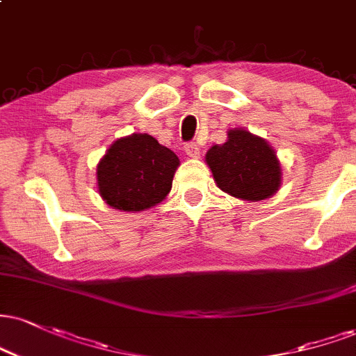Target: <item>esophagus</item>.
I'll return each instance as SVG.
<instances>
[{
    "instance_id": "34e87169",
    "label": "esophagus",
    "mask_w": 356,
    "mask_h": 356,
    "mask_svg": "<svg viewBox=\"0 0 356 356\" xmlns=\"http://www.w3.org/2000/svg\"><path fill=\"white\" fill-rule=\"evenodd\" d=\"M184 151H186V154L191 157V159H197V157L200 156V149L195 143H189L184 145Z\"/></svg>"
}]
</instances>
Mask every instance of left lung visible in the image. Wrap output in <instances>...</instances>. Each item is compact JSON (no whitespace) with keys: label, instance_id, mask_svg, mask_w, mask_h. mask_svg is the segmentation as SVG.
<instances>
[{"label":"left lung","instance_id":"left-lung-1","mask_svg":"<svg viewBox=\"0 0 356 356\" xmlns=\"http://www.w3.org/2000/svg\"><path fill=\"white\" fill-rule=\"evenodd\" d=\"M227 137V143L212 145L205 154L219 189L252 202L275 194L282 169L267 140L245 129H230Z\"/></svg>","mask_w":356,"mask_h":356}]
</instances>
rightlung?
Returning <instances> with one entry per match:
<instances>
[{
	"label": "right lung",
	"mask_w": 356,
	"mask_h": 356,
	"mask_svg": "<svg viewBox=\"0 0 356 356\" xmlns=\"http://www.w3.org/2000/svg\"><path fill=\"white\" fill-rule=\"evenodd\" d=\"M179 164V157L152 136L121 137L97 164V189L111 207L145 211L165 199Z\"/></svg>",
	"instance_id": "right-lung-1"
}]
</instances>
